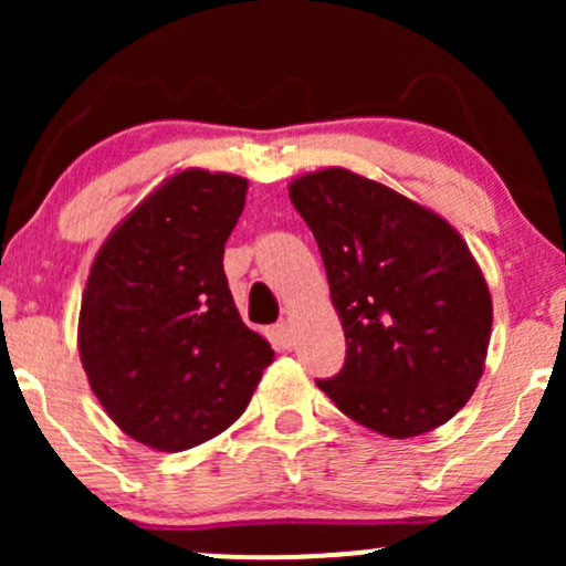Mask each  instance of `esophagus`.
<instances>
[{
	"instance_id": "1",
	"label": "esophagus",
	"mask_w": 566,
	"mask_h": 566,
	"mask_svg": "<svg viewBox=\"0 0 566 566\" xmlns=\"http://www.w3.org/2000/svg\"><path fill=\"white\" fill-rule=\"evenodd\" d=\"M274 335H276L279 346H282V348H292V343H295V337H292L290 322H279L274 327Z\"/></svg>"
}]
</instances>
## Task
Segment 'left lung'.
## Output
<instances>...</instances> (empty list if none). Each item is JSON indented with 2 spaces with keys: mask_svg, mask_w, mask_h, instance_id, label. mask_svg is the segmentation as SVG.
<instances>
[{
  "mask_svg": "<svg viewBox=\"0 0 566 566\" xmlns=\"http://www.w3.org/2000/svg\"><path fill=\"white\" fill-rule=\"evenodd\" d=\"M314 231L346 365L316 380L359 426L409 439L444 426L484 373L486 279L458 231L394 188L327 167L290 184Z\"/></svg>",
  "mask_w": 566,
  "mask_h": 566,
  "instance_id": "8db88e82",
  "label": "left lung"
}]
</instances>
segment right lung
<instances>
[{"label":"right lung","instance_id":"1","mask_svg":"<svg viewBox=\"0 0 566 566\" xmlns=\"http://www.w3.org/2000/svg\"><path fill=\"white\" fill-rule=\"evenodd\" d=\"M247 178L180 170L97 250L80 311L90 388L127 437L180 452L218 437L250 405L274 350L233 305L226 239Z\"/></svg>","mask_w":566,"mask_h":566}]
</instances>
